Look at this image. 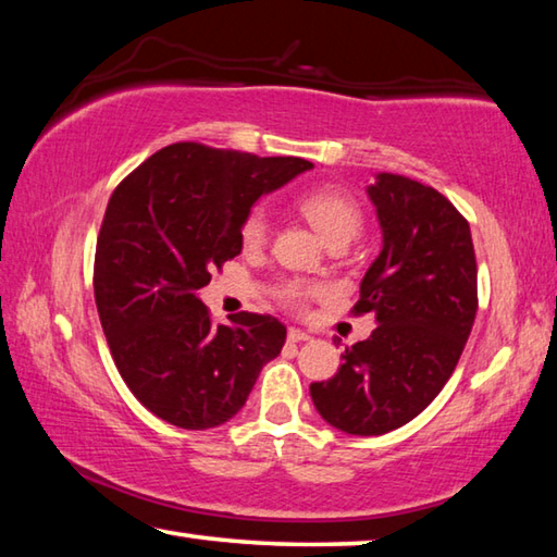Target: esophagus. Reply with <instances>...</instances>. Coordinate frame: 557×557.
Here are the masks:
<instances>
[{
  "label": "esophagus",
  "instance_id": "34e87169",
  "mask_svg": "<svg viewBox=\"0 0 557 557\" xmlns=\"http://www.w3.org/2000/svg\"><path fill=\"white\" fill-rule=\"evenodd\" d=\"M287 338H289V342H307V338H309V334H307V332H301V329H295V326H289V332H287Z\"/></svg>",
  "mask_w": 557,
  "mask_h": 557
}]
</instances>
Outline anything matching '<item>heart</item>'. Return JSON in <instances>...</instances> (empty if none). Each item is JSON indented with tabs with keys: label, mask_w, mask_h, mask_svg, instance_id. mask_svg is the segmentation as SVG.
Listing matches in <instances>:
<instances>
[{
	"label": "heart",
	"mask_w": 557,
	"mask_h": 557,
	"mask_svg": "<svg viewBox=\"0 0 557 557\" xmlns=\"http://www.w3.org/2000/svg\"><path fill=\"white\" fill-rule=\"evenodd\" d=\"M297 211L305 215V219L312 223V228L322 235V238L334 245V243H348L354 240L363 228V211L356 199L344 188L338 186H317L309 188V191L297 196ZM268 240V215L262 209L250 211L245 215L240 225V243L243 248L258 250ZM317 285H307L301 280H287L282 282L280 287V299L285 301L287 307H305V301L317 295Z\"/></svg>",
	"instance_id": "heart-1"
}]
</instances>
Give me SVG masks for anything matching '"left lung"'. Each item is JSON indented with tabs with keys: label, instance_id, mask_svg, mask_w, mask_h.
I'll return each mask as SVG.
<instances>
[{
	"label": "left lung",
	"instance_id": "8db88e82",
	"mask_svg": "<svg viewBox=\"0 0 557 557\" xmlns=\"http://www.w3.org/2000/svg\"><path fill=\"white\" fill-rule=\"evenodd\" d=\"M369 196L383 231L351 314H373L366 342L346 346L334 379L312 383L319 414L348 435H385L428 408L455 373L474 324L471 231L437 188L379 174Z\"/></svg>",
	"mask_w": 557,
	"mask_h": 557
}]
</instances>
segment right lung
I'll return each mask as SVG.
<instances>
[{
	"label": "right lung",
	"mask_w": 557,
	"mask_h": 557,
	"mask_svg": "<svg viewBox=\"0 0 557 557\" xmlns=\"http://www.w3.org/2000/svg\"><path fill=\"white\" fill-rule=\"evenodd\" d=\"M312 169L199 143L159 149L112 191L92 287L112 361L132 395L184 430L228 422L285 344L270 314L213 324L199 289L240 256V225L262 194Z\"/></svg>",
	"instance_id": "1"
}]
</instances>
